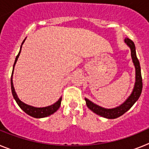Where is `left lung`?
<instances>
[{
    "label": "left lung",
    "instance_id": "1",
    "mask_svg": "<svg viewBox=\"0 0 149 149\" xmlns=\"http://www.w3.org/2000/svg\"><path fill=\"white\" fill-rule=\"evenodd\" d=\"M125 42L128 46L131 49V58H132L133 63H134V67H135V84H134V89H133L132 93L128 96V98L124 101L122 104L119 107H114V108L107 109L102 107L101 106L95 104L91 101H89L88 98H85L86 106L90 110L96 113L97 115H99L102 117H104L107 119H116L118 117L123 115L125 113L130 110L131 107L135 104L136 101L139 99V96L141 95L142 89H143V80H142L141 76V68L139 62L136 57V48L134 42L131 41L128 38L125 39Z\"/></svg>",
    "mask_w": 149,
    "mask_h": 149
}]
</instances>
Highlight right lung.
<instances>
[{
	"instance_id": "obj_1",
	"label": "right lung",
	"mask_w": 149,
	"mask_h": 149,
	"mask_svg": "<svg viewBox=\"0 0 149 149\" xmlns=\"http://www.w3.org/2000/svg\"><path fill=\"white\" fill-rule=\"evenodd\" d=\"M26 40V38L24 39V41L22 42V45L20 47V51L18 52V54L17 55L16 57H15V63H14V65H13V72H12V76H11V89H12V93H13V98L15 100L16 103L18 104V105L19 106L21 109L23 110L24 112H25L27 115L30 116L34 117V118H37V119H40V118H45V117H47L48 116L51 115V114L54 113L56 110L60 108V104H61V101H62V97H60L59 98V100L56 102H55L54 104H51L50 106L45 107H36L30 106V105L24 103L23 101H21L19 98H18V95H17L16 93H15V88L13 86V72H14V68H15V63H16L17 60H18V56L20 55L21 51H22V45L24 44V41Z\"/></svg>"
}]
</instances>
